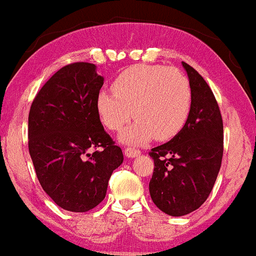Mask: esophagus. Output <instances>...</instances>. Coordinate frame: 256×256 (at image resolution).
Listing matches in <instances>:
<instances>
[{
	"label": "esophagus",
	"instance_id": "1",
	"mask_svg": "<svg viewBox=\"0 0 256 256\" xmlns=\"http://www.w3.org/2000/svg\"><path fill=\"white\" fill-rule=\"evenodd\" d=\"M124 154H125L128 158H135L138 156V155L142 154V152H140L139 149H134V148H125Z\"/></svg>",
	"mask_w": 256,
	"mask_h": 256
}]
</instances>
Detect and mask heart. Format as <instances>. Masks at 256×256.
<instances>
[{
    "instance_id": "heart-1",
    "label": "heart",
    "mask_w": 256,
    "mask_h": 256,
    "mask_svg": "<svg viewBox=\"0 0 256 256\" xmlns=\"http://www.w3.org/2000/svg\"><path fill=\"white\" fill-rule=\"evenodd\" d=\"M112 90H101L96 108L102 124L120 131L134 116L135 122L121 135L122 142L140 144L154 135L166 140L182 130L190 116L192 90L184 74L164 66L138 64L121 72Z\"/></svg>"
}]
</instances>
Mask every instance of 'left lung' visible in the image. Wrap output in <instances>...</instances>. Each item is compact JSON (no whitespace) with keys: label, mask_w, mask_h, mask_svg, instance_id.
<instances>
[{"label":"left lung","mask_w":256,"mask_h":256,"mask_svg":"<svg viewBox=\"0 0 256 256\" xmlns=\"http://www.w3.org/2000/svg\"><path fill=\"white\" fill-rule=\"evenodd\" d=\"M183 66L192 90L190 116L170 142L149 152L154 160L150 197L170 216L190 214L204 204L224 154V124L214 92L193 66L184 62Z\"/></svg>","instance_id":"obj_1"}]
</instances>
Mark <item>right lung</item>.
<instances>
[{"label":"right lung","instance_id":"1","mask_svg":"<svg viewBox=\"0 0 256 256\" xmlns=\"http://www.w3.org/2000/svg\"><path fill=\"white\" fill-rule=\"evenodd\" d=\"M102 86L94 64H68L42 86L28 112V152L38 179L66 211L87 212L101 204L112 172L124 162L96 108Z\"/></svg>","mask_w":256,"mask_h":256}]
</instances>
